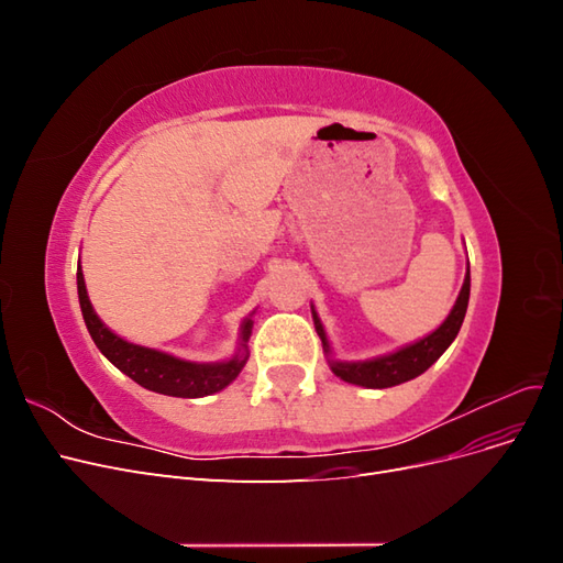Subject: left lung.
I'll return each mask as SVG.
<instances>
[{
	"instance_id": "1",
	"label": "left lung",
	"mask_w": 563,
	"mask_h": 563,
	"mask_svg": "<svg viewBox=\"0 0 563 563\" xmlns=\"http://www.w3.org/2000/svg\"><path fill=\"white\" fill-rule=\"evenodd\" d=\"M467 300H470V269H467L465 284H463V288H460V296L453 305L451 314L434 333L418 340V343H413V345L401 347L395 354L378 356V360L350 362V364L331 362V371L340 380L352 383V385H362V387H376V389L395 387L406 380H413L416 376H420V373L428 371L453 343L460 327H463V319L467 312ZM312 317H314V329L323 343V352H329V340H327V333H323L321 321L314 312H312Z\"/></svg>"
}]
</instances>
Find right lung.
Returning <instances> with one entry per match:
<instances>
[{
	"mask_svg": "<svg viewBox=\"0 0 563 563\" xmlns=\"http://www.w3.org/2000/svg\"><path fill=\"white\" fill-rule=\"evenodd\" d=\"M77 294H79L84 321H87V329L93 338L96 347L103 352L119 371L126 373L131 380H135L145 389L159 391V395H168V397H183V399L207 397L218 389L228 387L236 376H240V371L246 364V354L232 356L230 362H223V364H192V362L176 360L172 354L126 343V340L114 335L93 312L87 296V286H84L81 267L77 269ZM251 327L253 321L246 319L242 327L244 350H246V340L251 335Z\"/></svg>",
	"mask_w": 563,
	"mask_h": 563,
	"instance_id": "right-lung-1",
	"label": "right lung"
}]
</instances>
